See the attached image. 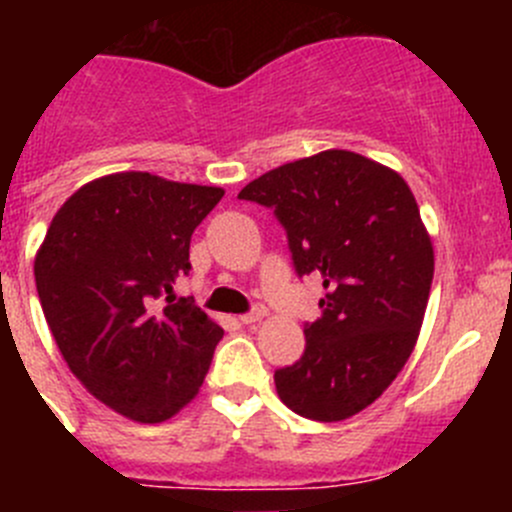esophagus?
I'll return each mask as SVG.
<instances>
[{"instance_id":"obj_1","label":"esophagus","mask_w":512,"mask_h":512,"mask_svg":"<svg viewBox=\"0 0 512 512\" xmlns=\"http://www.w3.org/2000/svg\"><path fill=\"white\" fill-rule=\"evenodd\" d=\"M262 317H267V309L265 307H255V309H252V312L242 314L240 322L242 324H255V322H260Z\"/></svg>"}]
</instances>
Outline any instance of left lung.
Listing matches in <instances>:
<instances>
[{
	"mask_svg": "<svg viewBox=\"0 0 512 512\" xmlns=\"http://www.w3.org/2000/svg\"><path fill=\"white\" fill-rule=\"evenodd\" d=\"M237 198L275 210L294 272L322 280V317L299 361L275 371L282 404L344 421L374 404L416 347L433 280V245L396 170L322 151L247 183Z\"/></svg>",
	"mask_w": 512,
	"mask_h": 512,
	"instance_id": "obj_1",
	"label": "left lung"
}]
</instances>
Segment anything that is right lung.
I'll return each mask as SVG.
<instances>
[{"instance_id": "1", "label": "right lung", "mask_w": 512, "mask_h": 512, "mask_svg": "<svg viewBox=\"0 0 512 512\" xmlns=\"http://www.w3.org/2000/svg\"><path fill=\"white\" fill-rule=\"evenodd\" d=\"M223 188L113 173L59 208L34 260L46 324L71 374L141 423L175 416L203 386L223 329L173 285Z\"/></svg>"}]
</instances>
